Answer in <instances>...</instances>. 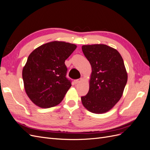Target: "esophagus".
<instances>
[{
	"label": "esophagus",
	"mask_w": 150,
	"mask_h": 150,
	"mask_svg": "<svg viewBox=\"0 0 150 150\" xmlns=\"http://www.w3.org/2000/svg\"><path fill=\"white\" fill-rule=\"evenodd\" d=\"M81 81H82V79H76V80H74V83L75 84H78V83H79V82H81Z\"/></svg>",
	"instance_id": "1"
}]
</instances>
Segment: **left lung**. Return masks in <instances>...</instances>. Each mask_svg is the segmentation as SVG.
Returning a JSON list of instances; mask_svg holds the SVG:
<instances>
[{
	"label": "left lung",
	"instance_id": "left-lung-1",
	"mask_svg": "<svg viewBox=\"0 0 150 150\" xmlns=\"http://www.w3.org/2000/svg\"><path fill=\"white\" fill-rule=\"evenodd\" d=\"M82 50L92 72L89 91L81 101L90 112H106L120 101L128 80L123 59L116 49L105 44L84 45Z\"/></svg>",
	"mask_w": 150,
	"mask_h": 150
}]
</instances>
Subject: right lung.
<instances>
[{"mask_svg": "<svg viewBox=\"0 0 150 150\" xmlns=\"http://www.w3.org/2000/svg\"><path fill=\"white\" fill-rule=\"evenodd\" d=\"M76 45L62 41L44 44L32 52L22 70L26 94L35 105L49 108L59 104L71 86L65 61Z\"/></svg>", "mask_w": 150, "mask_h": 150, "instance_id": "right-lung-1", "label": "right lung"}]
</instances>
